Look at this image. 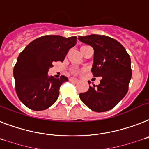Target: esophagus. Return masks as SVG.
<instances>
[{
    "label": "esophagus",
    "instance_id": "1",
    "mask_svg": "<svg viewBox=\"0 0 149 149\" xmlns=\"http://www.w3.org/2000/svg\"><path fill=\"white\" fill-rule=\"evenodd\" d=\"M70 82H78V79H74V78H70Z\"/></svg>",
    "mask_w": 149,
    "mask_h": 149
}]
</instances>
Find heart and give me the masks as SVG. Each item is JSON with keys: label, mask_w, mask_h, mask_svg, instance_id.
Segmentation results:
<instances>
[{"label": "heart", "mask_w": 149, "mask_h": 149, "mask_svg": "<svg viewBox=\"0 0 149 149\" xmlns=\"http://www.w3.org/2000/svg\"><path fill=\"white\" fill-rule=\"evenodd\" d=\"M72 72L73 74H77V73H78V70H72Z\"/></svg>", "instance_id": "1"}]
</instances>
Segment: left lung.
I'll list each match as a JSON object with an SVG mask.
<instances>
[{
    "label": "left lung",
    "mask_w": 149,
    "mask_h": 149,
    "mask_svg": "<svg viewBox=\"0 0 149 149\" xmlns=\"http://www.w3.org/2000/svg\"><path fill=\"white\" fill-rule=\"evenodd\" d=\"M79 40L93 47L92 74L102 77L99 85L89 86L87 92L79 94V98L92 111H109L128 92L132 77L130 55L119 42L108 36L93 34L79 36Z\"/></svg>",
    "instance_id": "1"
}]
</instances>
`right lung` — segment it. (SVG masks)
Listing matches in <instances>:
<instances>
[{
    "mask_svg": "<svg viewBox=\"0 0 149 149\" xmlns=\"http://www.w3.org/2000/svg\"><path fill=\"white\" fill-rule=\"evenodd\" d=\"M76 44L77 36L52 35L36 38L25 47L13 68L15 88L23 104L33 111H43L57 101L60 87L68 79L48 77L47 72L53 62H63Z\"/></svg>",
    "mask_w": 149,
    "mask_h": 149,
    "instance_id": "right-lung-1",
    "label": "right lung"
}]
</instances>
